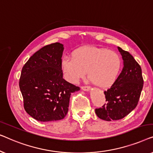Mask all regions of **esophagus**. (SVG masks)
Returning a JSON list of instances; mask_svg holds the SVG:
<instances>
[{
	"label": "esophagus",
	"instance_id": "obj_1",
	"mask_svg": "<svg viewBox=\"0 0 153 153\" xmlns=\"http://www.w3.org/2000/svg\"><path fill=\"white\" fill-rule=\"evenodd\" d=\"M81 89L83 90V91H89L91 90V87H89V86H82L81 87Z\"/></svg>",
	"mask_w": 153,
	"mask_h": 153
}]
</instances>
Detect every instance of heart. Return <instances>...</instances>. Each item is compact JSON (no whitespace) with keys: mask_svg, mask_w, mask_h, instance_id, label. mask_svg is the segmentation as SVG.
I'll use <instances>...</instances> for the list:
<instances>
[{"mask_svg":"<svg viewBox=\"0 0 153 153\" xmlns=\"http://www.w3.org/2000/svg\"><path fill=\"white\" fill-rule=\"evenodd\" d=\"M62 67L71 82L77 83L88 71V77L94 85L108 89L119 76L122 60L114 51L87 46L75 50L72 58L64 57Z\"/></svg>","mask_w":153,"mask_h":153,"instance_id":"obj_1","label":"heart"}]
</instances>
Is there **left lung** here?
I'll return each mask as SVG.
<instances>
[{
    "instance_id": "left-lung-1",
    "label": "left lung",
    "mask_w": 153,
    "mask_h": 153,
    "mask_svg": "<svg viewBox=\"0 0 153 153\" xmlns=\"http://www.w3.org/2000/svg\"><path fill=\"white\" fill-rule=\"evenodd\" d=\"M123 60V68L117 80L104 91L107 104L96 109L100 119L111 121L128 115L138 104L143 86L141 68L128 51L118 47Z\"/></svg>"
}]
</instances>
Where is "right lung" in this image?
<instances>
[{"label":"right lung","instance_id":"right-lung-1","mask_svg":"<svg viewBox=\"0 0 153 153\" xmlns=\"http://www.w3.org/2000/svg\"><path fill=\"white\" fill-rule=\"evenodd\" d=\"M63 44L45 46L30 57L21 71L19 87L24 109L38 121L63 119L67 114L71 95L79 90L63 78Z\"/></svg>","mask_w":153,"mask_h":153}]
</instances>
